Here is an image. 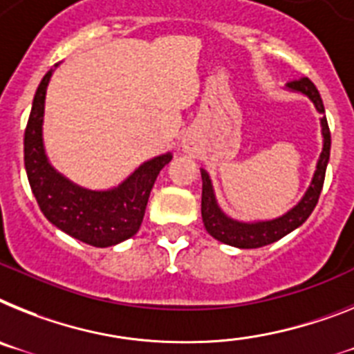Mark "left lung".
Instances as JSON below:
<instances>
[{"instance_id":"obj_1","label":"left lung","mask_w":354,"mask_h":354,"mask_svg":"<svg viewBox=\"0 0 354 354\" xmlns=\"http://www.w3.org/2000/svg\"><path fill=\"white\" fill-rule=\"evenodd\" d=\"M286 90L308 97L315 106V109L322 113V118H320L322 151H320V156L317 160V165H315L310 187L306 189L301 200L297 201L292 209L286 210L283 216H277V218L272 219L241 221V219L228 216L221 209V205L218 203V198H216V191H214L210 174L205 169H200L201 182H203V185H201V218H203V225L207 228V232L214 239H218V241L225 243V245L243 248V250L272 245V243L283 239L284 236H288L295 228L301 227L302 223L310 218L315 205L319 201L320 191H322L324 185V176H326V167H328L329 162V151H331V135H329L328 120L324 117L322 99H320V93L308 77H302L299 81L288 82Z\"/></svg>"}]
</instances>
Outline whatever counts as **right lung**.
<instances>
[{
	"label": "right lung",
	"instance_id": "obj_1",
	"mask_svg": "<svg viewBox=\"0 0 354 354\" xmlns=\"http://www.w3.org/2000/svg\"><path fill=\"white\" fill-rule=\"evenodd\" d=\"M55 68L43 77L32 102L25 131L26 176L41 212L59 230L97 248L115 246L138 232L151 189L172 153L140 163L126 180L109 189L95 191L68 180L50 163L43 138L46 90Z\"/></svg>",
	"mask_w": 354,
	"mask_h": 354
}]
</instances>
